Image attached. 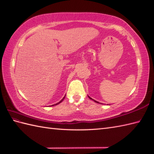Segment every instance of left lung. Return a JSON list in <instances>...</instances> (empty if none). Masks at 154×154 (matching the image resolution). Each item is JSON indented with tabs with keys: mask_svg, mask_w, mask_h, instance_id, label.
Here are the masks:
<instances>
[{
	"mask_svg": "<svg viewBox=\"0 0 154 154\" xmlns=\"http://www.w3.org/2000/svg\"><path fill=\"white\" fill-rule=\"evenodd\" d=\"M89 97V98H90V100H93L94 101H95V103H99V102L98 101H95V100H93V99H92V98H91L90 96H88Z\"/></svg>",
	"mask_w": 154,
	"mask_h": 154,
	"instance_id": "left-lung-1",
	"label": "left lung"
}]
</instances>
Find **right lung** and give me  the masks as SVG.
Wrapping results in <instances>:
<instances>
[{
  "label": "right lung",
  "instance_id": "right-lung-1",
  "mask_svg": "<svg viewBox=\"0 0 154 154\" xmlns=\"http://www.w3.org/2000/svg\"><path fill=\"white\" fill-rule=\"evenodd\" d=\"M65 96H66V95H65ZM65 96H64L63 99H62V100H61L59 102H58V103H56V104H54V105H50V106H54V105H58V104H59V103H61V102H62L63 100H64V98H65Z\"/></svg>",
  "mask_w": 154,
  "mask_h": 154
}]
</instances>
